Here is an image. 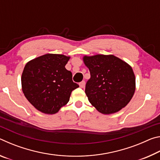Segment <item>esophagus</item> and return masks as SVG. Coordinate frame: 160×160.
<instances>
[{
    "mask_svg": "<svg viewBox=\"0 0 160 160\" xmlns=\"http://www.w3.org/2000/svg\"><path fill=\"white\" fill-rule=\"evenodd\" d=\"M85 81H82V82H80V84H79V85L81 88H83L84 87H85Z\"/></svg>",
    "mask_w": 160,
    "mask_h": 160,
    "instance_id": "obj_1",
    "label": "esophagus"
}]
</instances>
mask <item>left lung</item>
<instances>
[{
    "mask_svg": "<svg viewBox=\"0 0 160 160\" xmlns=\"http://www.w3.org/2000/svg\"><path fill=\"white\" fill-rule=\"evenodd\" d=\"M82 60L90 72L85 94L91 104L103 114H112L125 107L135 91L132 67L112 54L84 56Z\"/></svg>",
    "mask_w": 160,
    "mask_h": 160,
    "instance_id": "obj_1",
    "label": "left lung"
}]
</instances>
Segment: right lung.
Returning a JSON list of instances; mask_svg holds the SVG:
<instances>
[{"mask_svg": "<svg viewBox=\"0 0 160 160\" xmlns=\"http://www.w3.org/2000/svg\"><path fill=\"white\" fill-rule=\"evenodd\" d=\"M70 56L47 53L28 61L21 77L22 90L35 109L54 114L69 102L72 90L79 85L72 82V72L65 66Z\"/></svg>", "mask_w": 160, "mask_h": 160, "instance_id": "add662e5", "label": "right lung"}]
</instances>
